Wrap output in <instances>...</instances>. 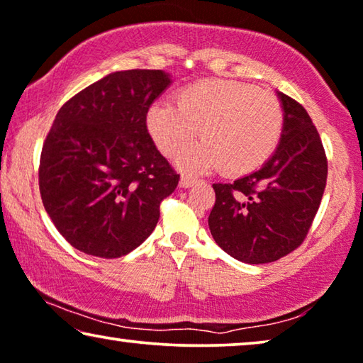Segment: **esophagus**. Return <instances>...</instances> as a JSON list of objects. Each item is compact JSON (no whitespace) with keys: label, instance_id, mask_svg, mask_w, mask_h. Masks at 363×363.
<instances>
[{"label":"esophagus","instance_id":"34e87169","mask_svg":"<svg viewBox=\"0 0 363 363\" xmlns=\"http://www.w3.org/2000/svg\"><path fill=\"white\" fill-rule=\"evenodd\" d=\"M194 184H197V179H194L191 176H182L181 181H179V186L182 189H187V187H192Z\"/></svg>","mask_w":363,"mask_h":363}]
</instances>
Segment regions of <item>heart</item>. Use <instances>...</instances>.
I'll use <instances>...</instances> for the list:
<instances>
[{
  "instance_id": "obj_1",
  "label": "heart",
  "mask_w": 363,
  "mask_h": 363,
  "mask_svg": "<svg viewBox=\"0 0 363 363\" xmlns=\"http://www.w3.org/2000/svg\"><path fill=\"white\" fill-rule=\"evenodd\" d=\"M147 131L166 156L190 145L196 131L203 143L177 157L182 171H207L220 166L240 176L258 169L277 150L283 113L277 99L242 82L207 79L184 86L176 105L156 101L146 115Z\"/></svg>"
}]
</instances>
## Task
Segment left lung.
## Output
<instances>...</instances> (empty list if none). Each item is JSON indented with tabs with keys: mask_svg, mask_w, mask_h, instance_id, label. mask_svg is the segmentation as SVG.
<instances>
[{
	"mask_svg": "<svg viewBox=\"0 0 363 363\" xmlns=\"http://www.w3.org/2000/svg\"><path fill=\"white\" fill-rule=\"evenodd\" d=\"M278 99L283 131L272 157L232 184H213L212 237L250 264L277 262L303 243L328 181L323 141L308 111L281 91Z\"/></svg>",
	"mask_w": 363,
	"mask_h": 363,
	"instance_id": "obj_1",
	"label": "left lung"
}]
</instances>
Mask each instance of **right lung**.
I'll return each instance as SVG.
<instances>
[{"label": "right lung", "instance_id": "1", "mask_svg": "<svg viewBox=\"0 0 363 363\" xmlns=\"http://www.w3.org/2000/svg\"><path fill=\"white\" fill-rule=\"evenodd\" d=\"M171 82L164 70L108 74L55 115L40 152L39 191L74 248L120 258L155 230L179 174L157 151L146 115Z\"/></svg>", "mask_w": 363, "mask_h": 363}]
</instances>
